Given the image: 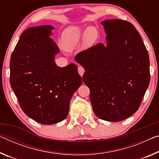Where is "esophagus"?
Segmentation results:
<instances>
[{
	"label": "esophagus",
	"instance_id": "esophagus-1",
	"mask_svg": "<svg viewBox=\"0 0 159 159\" xmlns=\"http://www.w3.org/2000/svg\"><path fill=\"white\" fill-rule=\"evenodd\" d=\"M78 72H79V74L80 75V76H83V74H84L85 72L84 68L82 66H79L78 67Z\"/></svg>",
	"mask_w": 159,
	"mask_h": 159
}]
</instances>
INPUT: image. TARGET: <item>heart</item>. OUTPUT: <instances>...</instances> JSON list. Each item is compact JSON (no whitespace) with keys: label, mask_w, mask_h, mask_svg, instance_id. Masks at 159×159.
I'll list each match as a JSON object with an SVG mask.
<instances>
[{"label":"heart","mask_w":159,"mask_h":159,"mask_svg":"<svg viewBox=\"0 0 159 159\" xmlns=\"http://www.w3.org/2000/svg\"><path fill=\"white\" fill-rule=\"evenodd\" d=\"M84 32V43L86 46H90L97 38V30L93 27H88L85 31L79 27H68L62 34V40L64 46L68 49L75 47Z\"/></svg>","instance_id":"heart-1"}]
</instances>
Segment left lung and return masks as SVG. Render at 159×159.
I'll return each mask as SVG.
<instances>
[{
  "mask_svg": "<svg viewBox=\"0 0 159 159\" xmlns=\"http://www.w3.org/2000/svg\"><path fill=\"white\" fill-rule=\"evenodd\" d=\"M106 44L79 52L75 61L85 69L93 112L100 119L119 122L137 111L150 82L149 57L142 37L129 22H101Z\"/></svg>",
  "mask_w": 159,
  "mask_h": 159,
  "instance_id": "1",
  "label": "left lung"
}]
</instances>
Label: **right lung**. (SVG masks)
Wrapping results in <instances>:
<instances>
[{
	"instance_id": "add662e5",
	"label": "right lung",
	"mask_w": 159,
	"mask_h": 159,
	"mask_svg": "<svg viewBox=\"0 0 159 159\" xmlns=\"http://www.w3.org/2000/svg\"><path fill=\"white\" fill-rule=\"evenodd\" d=\"M53 29L44 25L25 30L10 64V83L21 109L44 125L67 117L72 95L82 84L76 65L59 67L55 64L59 49L49 37Z\"/></svg>"
}]
</instances>
